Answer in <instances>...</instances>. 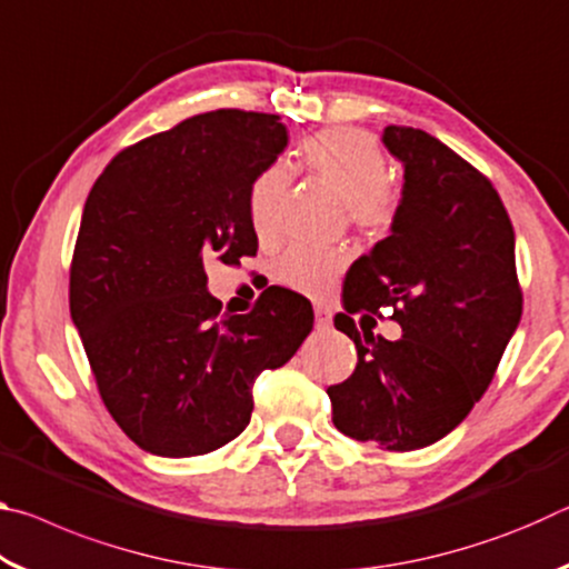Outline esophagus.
<instances>
[{"label": "esophagus", "instance_id": "1", "mask_svg": "<svg viewBox=\"0 0 569 569\" xmlns=\"http://www.w3.org/2000/svg\"><path fill=\"white\" fill-rule=\"evenodd\" d=\"M313 311H316V329H329V326L333 323V313H331V308H326V306H316Z\"/></svg>", "mask_w": 569, "mask_h": 569}]
</instances>
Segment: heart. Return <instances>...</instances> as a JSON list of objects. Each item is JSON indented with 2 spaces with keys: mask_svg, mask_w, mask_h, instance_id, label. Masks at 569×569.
<instances>
[{
  "mask_svg": "<svg viewBox=\"0 0 569 569\" xmlns=\"http://www.w3.org/2000/svg\"><path fill=\"white\" fill-rule=\"evenodd\" d=\"M296 168L311 172L346 200L351 223L369 236H383L399 213V198L389 188V162L369 132L353 128L321 130L296 150ZM283 166L266 168L248 190V216L258 238H271L278 228L288 190ZM339 248L291 246L276 261V278L298 293L321 296L343 271Z\"/></svg>",
  "mask_w": 569,
  "mask_h": 569,
  "instance_id": "heart-1",
  "label": "heart"
}]
</instances>
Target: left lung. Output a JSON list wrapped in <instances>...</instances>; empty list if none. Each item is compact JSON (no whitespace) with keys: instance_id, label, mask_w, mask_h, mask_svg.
<instances>
[{"instance_id":"8db88e82","label":"left lung","mask_w":569,"mask_h":569,"mask_svg":"<svg viewBox=\"0 0 569 569\" xmlns=\"http://www.w3.org/2000/svg\"><path fill=\"white\" fill-rule=\"evenodd\" d=\"M403 166L391 233L353 261L336 329L359 363L329 387L341 435L389 451L421 449L467 419L522 319L515 230L497 190L429 132L389 124ZM389 305L402 339L361 337L351 312Z\"/></svg>"}]
</instances>
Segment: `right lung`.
<instances>
[{"label":"right lung","instance_id":"right-lung-1","mask_svg":"<svg viewBox=\"0 0 569 569\" xmlns=\"http://www.w3.org/2000/svg\"><path fill=\"white\" fill-rule=\"evenodd\" d=\"M278 120H182L114 156L84 203L70 313L104 407L150 455L198 457L236 439L258 373L313 329L311 303L286 288L246 316L220 313L208 293V261L256 256L248 190L288 146Z\"/></svg>","mask_w":569,"mask_h":569}]
</instances>
